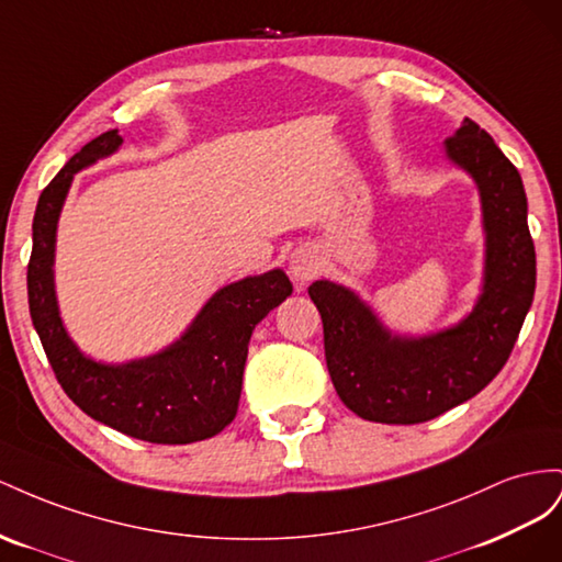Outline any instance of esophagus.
<instances>
[{"mask_svg":"<svg viewBox=\"0 0 562 562\" xmlns=\"http://www.w3.org/2000/svg\"><path fill=\"white\" fill-rule=\"evenodd\" d=\"M290 272H292V278L301 284H306L308 280H313L315 272H317V259L313 256V251L311 249H296L292 254Z\"/></svg>","mask_w":562,"mask_h":562,"instance_id":"esophagus-1","label":"esophagus"}]
</instances>
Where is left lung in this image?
Instances as JSON below:
<instances>
[{
    "label": "left lung",
    "instance_id": "1",
    "mask_svg": "<svg viewBox=\"0 0 562 562\" xmlns=\"http://www.w3.org/2000/svg\"><path fill=\"white\" fill-rule=\"evenodd\" d=\"M447 155L475 179L487 233L483 296L461 325L400 339L344 286H308L334 389L367 422L422 424L467 403L502 372L532 306L537 256L518 169L473 120L447 138Z\"/></svg>",
    "mask_w": 562,
    "mask_h": 562
}]
</instances>
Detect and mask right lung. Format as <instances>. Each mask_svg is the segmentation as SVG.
Here are the masks:
<instances>
[{"instance_id":"right-lung-1","label":"right lung","mask_w":562,"mask_h":562,"mask_svg":"<svg viewBox=\"0 0 562 562\" xmlns=\"http://www.w3.org/2000/svg\"><path fill=\"white\" fill-rule=\"evenodd\" d=\"M117 130L89 140L42 190L27 263L30 317L60 389L91 419L157 445L212 438L237 414L254 327L292 294L282 270L223 286L167 350L130 364L85 358L68 339L54 294V243L72 176L120 148Z\"/></svg>"}]
</instances>
